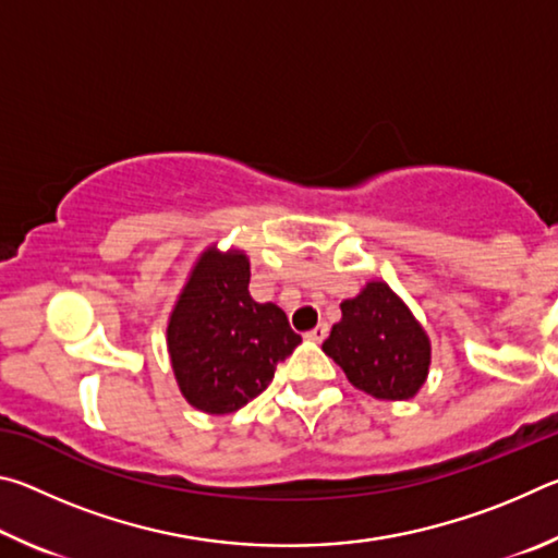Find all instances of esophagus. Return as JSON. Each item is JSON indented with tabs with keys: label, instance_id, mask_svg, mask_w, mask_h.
Returning <instances> with one entry per match:
<instances>
[{
	"label": "esophagus",
	"instance_id": "obj_1",
	"mask_svg": "<svg viewBox=\"0 0 558 558\" xmlns=\"http://www.w3.org/2000/svg\"><path fill=\"white\" fill-rule=\"evenodd\" d=\"M327 332H329V327H327L325 323H319L315 329H310V332H307L305 337L313 339V342H323V339L327 337Z\"/></svg>",
	"mask_w": 558,
	"mask_h": 558
}]
</instances>
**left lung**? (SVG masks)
Instances as JSON below:
<instances>
[{"instance_id":"8db88e82","label":"left lung","mask_w":558,"mask_h":558,"mask_svg":"<svg viewBox=\"0 0 558 558\" xmlns=\"http://www.w3.org/2000/svg\"><path fill=\"white\" fill-rule=\"evenodd\" d=\"M342 319L325 339V354L359 391L384 401L413 399L426 384L430 342L411 310L381 280L344 300Z\"/></svg>"}]
</instances>
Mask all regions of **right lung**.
Returning <instances> with one entry per match:
<instances>
[{"label":"right lung","mask_w":558,"mask_h":558,"mask_svg":"<svg viewBox=\"0 0 558 558\" xmlns=\"http://www.w3.org/2000/svg\"><path fill=\"white\" fill-rule=\"evenodd\" d=\"M243 251L206 248L169 315L167 347L179 391L204 413H233L268 389L302 337L286 313L248 292Z\"/></svg>","instance_id":"1"}]
</instances>
